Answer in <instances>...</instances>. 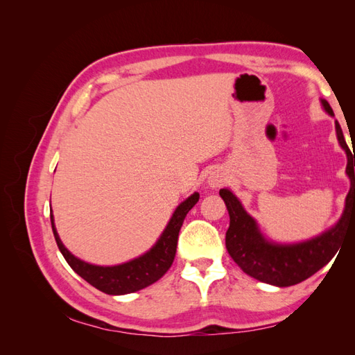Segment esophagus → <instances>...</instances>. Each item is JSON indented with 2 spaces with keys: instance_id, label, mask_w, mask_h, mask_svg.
<instances>
[{
  "instance_id": "1",
  "label": "esophagus",
  "mask_w": 355,
  "mask_h": 355,
  "mask_svg": "<svg viewBox=\"0 0 355 355\" xmlns=\"http://www.w3.org/2000/svg\"><path fill=\"white\" fill-rule=\"evenodd\" d=\"M225 182H227V178H225L222 173H219V171H214V173H211V176L209 178V185L211 188H219L220 185H223Z\"/></svg>"
}]
</instances>
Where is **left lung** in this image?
I'll list each match as a JSON object with an SVG mask.
<instances>
[{
    "label": "left lung",
    "mask_w": 355,
    "mask_h": 355,
    "mask_svg": "<svg viewBox=\"0 0 355 355\" xmlns=\"http://www.w3.org/2000/svg\"><path fill=\"white\" fill-rule=\"evenodd\" d=\"M321 103L333 115L329 102L323 99ZM335 125L338 141L348 155L347 175L351 179V189L340 220L324 234L297 244L268 243L257 230L254 219L247 214L237 197L230 189L219 191L230 213V228L225 239L227 250L247 275L278 287L293 286L314 275L338 252L347 225L351 222L352 214H355V155L352 157L338 121Z\"/></svg>",
    "instance_id": "left-lung-1"
}]
</instances>
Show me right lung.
<instances>
[{
    "instance_id": "add662e5",
    "label": "right lung",
    "mask_w": 355,
    "mask_h": 355,
    "mask_svg": "<svg viewBox=\"0 0 355 355\" xmlns=\"http://www.w3.org/2000/svg\"><path fill=\"white\" fill-rule=\"evenodd\" d=\"M198 198V192H196V194H192L188 200L180 204L175 210L173 216H171L164 232L161 234L159 240L151 250L145 253L144 256L137 257V259L116 266L90 265L71 254L67 247L62 244L55 228V222H53V214L50 213L51 228L53 234H55L59 250L63 254V257H65V261L69 263V266L75 272L84 278L85 282L101 290V292L108 295L133 293L158 282L159 278L168 271V268L175 261L178 237L182 223H184L188 211L196 206Z\"/></svg>"
}]
</instances>
